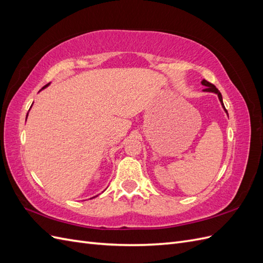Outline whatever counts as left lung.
<instances>
[{
	"instance_id": "obj_1",
	"label": "left lung",
	"mask_w": 263,
	"mask_h": 263,
	"mask_svg": "<svg viewBox=\"0 0 263 263\" xmlns=\"http://www.w3.org/2000/svg\"><path fill=\"white\" fill-rule=\"evenodd\" d=\"M202 84L206 86L205 89L203 90L204 92H213V93H216V94L218 95V99H219V101H220V103H221V105H222V107H224L225 112L227 113V109H226V108H225V106H224V103H222V98H221V94H220V92L218 91L217 87L215 86L214 84H212V83L208 82V81H206V80H203V81H202Z\"/></svg>"
}]
</instances>
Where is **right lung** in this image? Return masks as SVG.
Returning a JSON list of instances; mask_svg holds the SVG:
<instances>
[{"mask_svg":"<svg viewBox=\"0 0 263 263\" xmlns=\"http://www.w3.org/2000/svg\"><path fill=\"white\" fill-rule=\"evenodd\" d=\"M48 85H49V83H48V84H46V85L43 87V89H45V87H46V86H48ZM27 115H28V114H27ZM26 118H27V116H26Z\"/></svg>","mask_w":263,"mask_h":263,"instance_id":"obj_1","label":"right lung"}]
</instances>
